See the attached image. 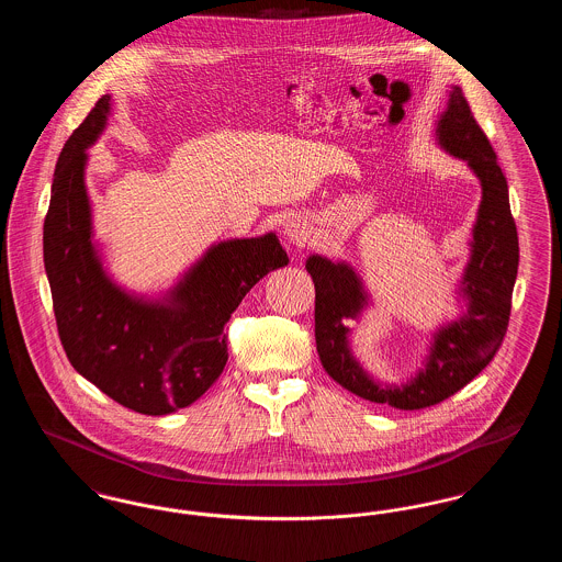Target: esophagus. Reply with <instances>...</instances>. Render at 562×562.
<instances>
[{
  "instance_id": "esophagus-1",
  "label": "esophagus",
  "mask_w": 562,
  "mask_h": 562,
  "mask_svg": "<svg viewBox=\"0 0 562 562\" xmlns=\"http://www.w3.org/2000/svg\"><path fill=\"white\" fill-rule=\"evenodd\" d=\"M284 236H289L294 244H299V246H305L307 241H310V236H312V232H310V227H307V223L301 218V216H289L286 221H284Z\"/></svg>"
}]
</instances>
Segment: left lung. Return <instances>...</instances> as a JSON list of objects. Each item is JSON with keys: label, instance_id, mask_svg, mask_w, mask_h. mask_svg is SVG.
Returning <instances> with one entry per match:
<instances>
[{"label": "left lung", "instance_id": "obj_1", "mask_svg": "<svg viewBox=\"0 0 562 562\" xmlns=\"http://www.w3.org/2000/svg\"><path fill=\"white\" fill-rule=\"evenodd\" d=\"M436 136L451 156L468 161L476 172L482 200L472 255L461 280L468 312L434 333L424 371L401 385H381L362 371L351 356L349 328L344 324L348 318L356 321L369 303L360 278L348 263H333L321 255H312L305 263L316 286V348L324 371L351 394L401 411L447 401L493 360L508 330L518 273V234L509 211L508 181L459 86L449 92Z\"/></svg>", "mask_w": 562, "mask_h": 562}]
</instances>
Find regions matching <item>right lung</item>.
I'll return each instance as SVG.
<instances>
[{
    "label": "right lung",
    "mask_w": 562,
    "mask_h": 562,
    "mask_svg": "<svg viewBox=\"0 0 562 562\" xmlns=\"http://www.w3.org/2000/svg\"><path fill=\"white\" fill-rule=\"evenodd\" d=\"M105 94L65 143L44 221V266L54 318L71 367L109 398L143 415L198 401L227 362L225 324L263 276L289 257L276 234L227 240L189 269L161 301L111 282L92 244L86 149L108 124Z\"/></svg>",
    "instance_id": "1"
}]
</instances>
